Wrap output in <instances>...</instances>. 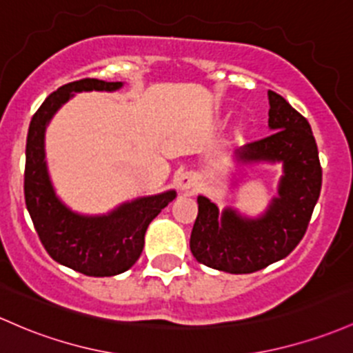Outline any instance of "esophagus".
Masks as SVG:
<instances>
[{
    "label": "esophagus",
    "mask_w": 353,
    "mask_h": 353,
    "mask_svg": "<svg viewBox=\"0 0 353 353\" xmlns=\"http://www.w3.org/2000/svg\"><path fill=\"white\" fill-rule=\"evenodd\" d=\"M176 184L181 192H189L196 185V176L192 172H183L181 176H177Z\"/></svg>",
    "instance_id": "obj_1"
}]
</instances>
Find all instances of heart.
<instances>
[{"label": "heart", "mask_w": 353, "mask_h": 353, "mask_svg": "<svg viewBox=\"0 0 353 353\" xmlns=\"http://www.w3.org/2000/svg\"><path fill=\"white\" fill-rule=\"evenodd\" d=\"M241 130H243V127H241V125H239V127H238V132H241Z\"/></svg>", "instance_id": "b5f03b06"}]
</instances>
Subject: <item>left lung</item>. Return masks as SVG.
<instances>
[{
    "mask_svg": "<svg viewBox=\"0 0 353 353\" xmlns=\"http://www.w3.org/2000/svg\"><path fill=\"white\" fill-rule=\"evenodd\" d=\"M268 137L236 149L239 162H281L283 176L266 212L246 218L236 209H219L197 197L199 211L191 233V251L203 265L233 274L253 273L288 256L301 241L319 201L321 165L308 120L281 95L268 90Z\"/></svg>",
    "mask_w": 353,
    "mask_h": 353,
    "instance_id": "8db88e82",
    "label": "left lung"
}]
</instances>
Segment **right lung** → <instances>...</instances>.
Masks as SVG:
<instances>
[{"label":"right lung","instance_id":"add662e5","mask_svg":"<svg viewBox=\"0 0 353 353\" xmlns=\"http://www.w3.org/2000/svg\"><path fill=\"white\" fill-rule=\"evenodd\" d=\"M122 82L82 79L50 94L34 112L26 137L25 201L41 245L57 263L87 274L114 276L137 261L144 250L147 226L176 191L139 197L103 216L73 212L58 199L45 161V130L55 112L75 92H114Z\"/></svg>","mask_w":353,"mask_h":353}]
</instances>
